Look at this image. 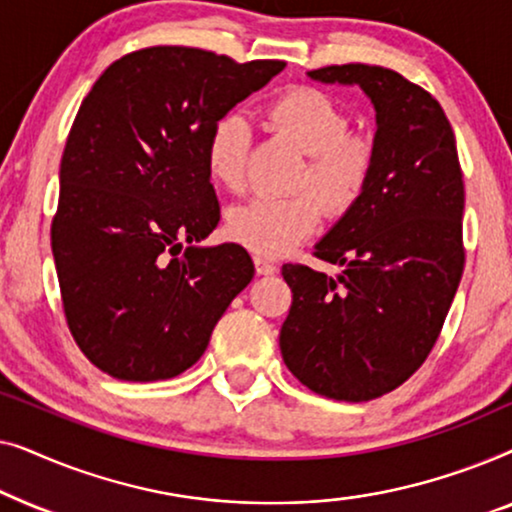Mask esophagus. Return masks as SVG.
I'll list each match as a JSON object with an SVG mask.
<instances>
[{
  "label": "esophagus",
  "mask_w": 512,
  "mask_h": 512,
  "mask_svg": "<svg viewBox=\"0 0 512 512\" xmlns=\"http://www.w3.org/2000/svg\"><path fill=\"white\" fill-rule=\"evenodd\" d=\"M254 265H256L258 275H275L277 272V265L263 256H254Z\"/></svg>",
  "instance_id": "34e87169"
}]
</instances>
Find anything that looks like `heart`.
<instances>
[{"mask_svg":"<svg viewBox=\"0 0 512 512\" xmlns=\"http://www.w3.org/2000/svg\"><path fill=\"white\" fill-rule=\"evenodd\" d=\"M265 118L307 151L303 191L289 198L258 195L235 205L226 216L228 235L261 256H286L300 247L324 216L345 214L366 193L375 167V144L368 135L349 132V114L326 90L293 86L265 104ZM251 125L242 111H223L209 125L202 158L207 177L226 191H240L247 179Z\"/></svg>","mask_w":512,"mask_h":512,"instance_id":"1","label":"heart"}]
</instances>
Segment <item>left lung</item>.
I'll return each mask as SVG.
<instances>
[{"label":"left lung","mask_w":512,"mask_h":512,"mask_svg":"<svg viewBox=\"0 0 512 512\" xmlns=\"http://www.w3.org/2000/svg\"><path fill=\"white\" fill-rule=\"evenodd\" d=\"M321 83L359 86L375 107V167L363 198L317 242L326 275L286 263L293 303L279 331L286 368L314 394L373 401L426 361L464 272V179L436 97L394 69L331 65Z\"/></svg>","instance_id":"left-lung-1"}]
</instances>
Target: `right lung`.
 <instances>
[{"label":"right lung","mask_w":512,"mask_h":512,"mask_svg":"<svg viewBox=\"0 0 512 512\" xmlns=\"http://www.w3.org/2000/svg\"><path fill=\"white\" fill-rule=\"evenodd\" d=\"M279 60L188 46L123 55L90 88L60 163L51 247L67 326L116 380L177 377L254 277L240 244L200 247L221 219L202 146Z\"/></svg>","instance_id":"right-lung-1"}]
</instances>
